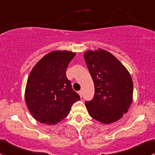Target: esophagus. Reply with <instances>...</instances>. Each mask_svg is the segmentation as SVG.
<instances>
[{
  "label": "esophagus",
  "mask_w": 155,
  "mask_h": 155,
  "mask_svg": "<svg viewBox=\"0 0 155 155\" xmlns=\"http://www.w3.org/2000/svg\"><path fill=\"white\" fill-rule=\"evenodd\" d=\"M79 96H80L81 98H82V91H79Z\"/></svg>",
  "instance_id": "1"
}]
</instances>
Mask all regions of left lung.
<instances>
[{
  "mask_svg": "<svg viewBox=\"0 0 155 155\" xmlns=\"http://www.w3.org/2000/svg\"><path fill=\"white\" fill-rule=\"evenodd\" d=\"M84 58L94 83V97L85 102L90 116L110 124L128 112L133 100V81L128 70L105 50H88Z\"/></svg>",
  "mask_w": 155,
  "mask_h": 155,
  "instance_id": "left-lung-1",
  "label": "left lung"
}]
</instances>
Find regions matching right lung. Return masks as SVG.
<instances>
[{
  "mask_svg": "<svg viewBox=\"0 0 155 155\" xmlns=\"http://www.w3.org/2000/svg\"><path fill=\"white\" fill-rule=\"evenodd\" d=\"M76 53L54 50L32 68L25 88V102L32 117L41 123L56 125L70 113L80 97L73 90L66 70Z\"/></svg>",
  "mask_w": 155,
  "mask_h": 155,
  "instance_id": "obj_1",
  "label": "right lung"
}]
</instances>
